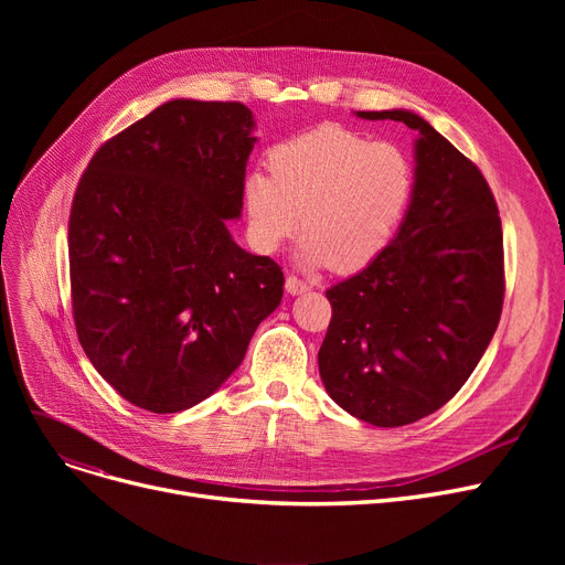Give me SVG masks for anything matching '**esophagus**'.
Here are the masks:
<instances>
[{"label":"esophagus","instance_id":"34e87169","mask_svg":"<svg viewBox=\"0 0 565 565\" xmlns=\"http://www.w3.org/2000/svg\"><path fill=\"white\" fill-rule=\"evenodd\" d=\"M286 290H288L290 295H300V292H307V290H309V284L302 281V279H298L295 275H288V277H286Z\"/></svg>","mask_w":565,"mask_h":565}]
</instances>
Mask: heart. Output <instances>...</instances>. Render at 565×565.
<instances>
[{"label": "heart", "instance_id": "obj_1", "mask_svg": "<svg viewBox=\"0 0 565 565\" xmlns=\"http://www.w3.org/2000/svg\"><path fill=\"white\" fill-rule=\"evenodd\" d=\"M273 171L245 178L254 243L275 252L302 226L309 270H360L392 243L414 196V164L401 146L339 126L302 132L270 153Z\"/></svg>", "mask_w": 565, "mask_h": 565}]
</instances>
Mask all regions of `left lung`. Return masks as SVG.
Here are the masks:
<instances>
[{"label":"left lung","mask_w":565,"mask_h":565,"mask_svg":"<svg viewBox=\"0 0 565 565\" xmlns=\"http://www.w3.org/2000/svg\"><path fill=\"white\" fill-rule=\"evenodd\" d=\"M358 116L417 132V183L392 243L328 290L318 369L352 417L396 428L449 403L481 362L507 288L503 235L483 173L426 118L409 109Z\"/></svg>","instance_id":"8db88e82"}]
</instances>
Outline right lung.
Returning a JSON list of instances; mask_svg holds the SVG:
<instances>
[{"label":"right lung","mask_w":565,"mask_h":565,"mask_svg":"<svg viewBox=\"0 0 565 565\" xmlns=\"http://www.w3.org/2000/svg\"><path fill=\"white\" fill-rule=\"evenodd\" d=\"M254 128L243 103L175 98L105 141L77 185V337L141 409L183 412L215 394L281 302V267L226 226L243 213Z\"/></svg>","instance_id":"right-lung-1"}]
</instances>
